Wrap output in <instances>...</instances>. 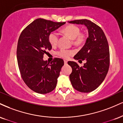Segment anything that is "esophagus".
<instances>
[{
  "instance_id": "34e87169",
  "label": "esophagus",
  "mask_w": 123,
  "mask_h": 123,
  "mask_svg": "<svg viewBox=\"0 0 123 123\" xmlns=\"http://www.w3.org/2000/svg\"><path fill=\"white\" fill-rule=\"evenodd\" d=\"M68 63V61H66V60H64V64L65 65H66Z\"/></svg>"
}]
</instances>
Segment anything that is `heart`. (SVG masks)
Here are the masks:
<instances>
[{"label":"heart","mask_w":123,"mask_h":123,"mask_svg":"<svg viewBox=\"0 0 123 123\" xmlns=\"http://www.w3.org/2000/svg\"><path fill=\"white\" fill-rule=\"evenodd\" d=\"M62 32L72 39L74 46H81L84 45L86 39V34L84 32H80V28L75 25H68L62 29ZM49 42L52 46H57L58 41V36L54 32H50L48 37ZM74 54L72 50L61 49L57 51V54L62 58L67 59Z\"/></svg>","instance_id":"b5f03b06"}]
</instances>
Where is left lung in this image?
<instances>
[{
    "mask_svg": "<svg viewBox=\"0 0 123 123\" xmlns=\"http://www.w3.org/2000/svg\"><path fill=\"white\" fill-rule=\"evenodd\" d=\"M69 22L84 25L89 33L85 44L74 57L75 60H86V62L81 67L76 62H68L72 68L69 76L70 82L77 91L91 92L103 82L108 72L110 63L108 43L101 27L91 20L80 19Z\"/></svg>",
    "mask_w": 123,
    "mask_h": 123,
    "instance_id": "1",
    "label": "left lung"
}]
</instances>
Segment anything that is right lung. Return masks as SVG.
<instances>
[{
	"label": "right lung",
	"instance_id": "obj_1",
	"mask_svg": "<svg viewBox=\"0 0 123 123\" xmlns=\"http://www.w3.org/2000/svg\"><path fill=\"white\" fill-rule=\"evenodd\" d=\"M65 23L37 19L19 36L17 55L20 76L27 86L38 93L51 92L57 85L64 61L61 58H54L50 63L43 61V57L52 48L49 42V34Z\"/></svg>",
	"mask_w": 123,
	"mask_h": 123
}]
</instances>
